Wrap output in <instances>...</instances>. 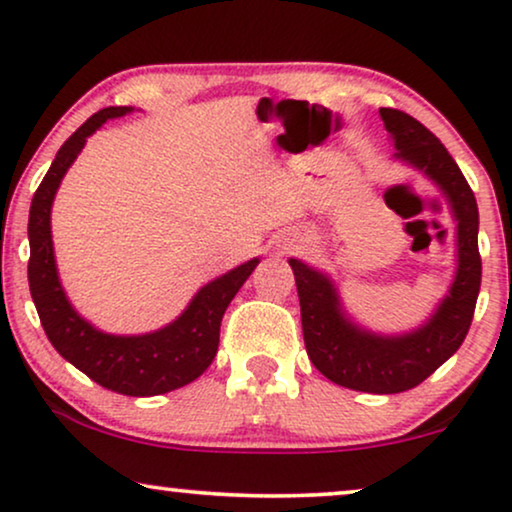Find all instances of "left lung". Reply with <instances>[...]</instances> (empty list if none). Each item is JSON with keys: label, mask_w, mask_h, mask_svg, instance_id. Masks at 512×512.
<instances>
[{"label": "left lung", "mask_w": 512, "mask_h": 512, "mask_svg": "<svg viewBox=\"0 0 512 512\" xmlns=\"http://www.w3.org/2000/svg\"><path fill=\"white\" fill-rule=\"evenodd\" d=\"M394 137L396 158L422 170L450 202L457 221L459 265L450 293L422 328L403 335H377L345 317L331 279L291 258L300 298L307 356L314 368L340 387L368 394H401L443 366L464 342L480 293L478 202L459 165L440 139L417 118L398 109H380Z\"/></svg>", "instance_id": "8db88e82"}]
</instances>
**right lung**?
Returning a JSON list of instances; mask_svg holds the SVG:
<instances>
[{
	"mask_svg": "<svg viewBox=\"0 0 512 512\" xmlns=\"http://www.w3.org/2000/svg\"><path fill=\"white\" fill-rule=\"evenodd\" d=\"M130 111L132 107L100 109L60 146L58 156L32 198L30 223H27V235H30L27 279H30V293L41 326L62 359H67L100 387L116 394L158 396L198 380L209 368L219 349L223 312L254 272L258 258H251L202 286L184 314L160 331L111 335L97 331L81 314H76L62 291L58 268H55L51 237L53 198L86 139L104 121L125 116Z\"/></svg>",
	"mask_w": 512,
	"mask_h": 512,
	"instance_id": "obj_1",
	"label": "right lung"
}]
</instances>
